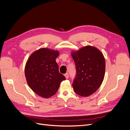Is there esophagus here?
I'll use <instances>...</instances> for the list:
<instances>
[{
    "instance_id": "esophagus-1",
    "label": "esophagus",
    "mask_w": 130,
    "mask_h": 130,
    "mask_svg": "<svg viewBox=\"0 0 130 130\" xmlns=\"http://www.w3.org/2000/svg\"><path fill=\"white\" fill-rule=\"evenodd\" d=\"M64 76H65V77H66V78H67H67H68V77H69V75H68V73H66V74H64Z\"/></svg>"
}]
</instances>
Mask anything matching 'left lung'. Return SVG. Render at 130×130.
<instances>
[{"label":"left lung","mask_w":130,"mask_h":130,"mask_svg":"<svg viewBox=\"0 0 130 130\" xmlns=\"http://www.w3.org/2000/svg\"><path fill=\"white\" fill-rule=\"evenodd\" d=\"M76 75L73 87L78 95L86 97L92 95L102 84L105 73V60L103 53L95 46L87 45L72 51Z\"/></svg>","instance_id":"8db88e82"}]
</instances>
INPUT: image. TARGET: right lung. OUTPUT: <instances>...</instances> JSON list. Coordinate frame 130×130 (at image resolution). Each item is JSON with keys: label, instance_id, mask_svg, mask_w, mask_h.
Wrapping results in <instances>:
<instances>
[{"label": "right lung", "instance_id": "obj_1", "mask_svg": "<svg viewBox=\"0 0 130 130\" xmlns=\"http://www.w3.org/2000/svg\"><path fill=\"white\" fill-rule=\"evenodd\" d=\"M58 50L42 48L31 54L25 66L27 83L33 91L43 98L55 94L61 82L66 80L58 71L56 59Z\"/></svg>", "mask_w": 130, "mask_h": 130}]
</instances>
